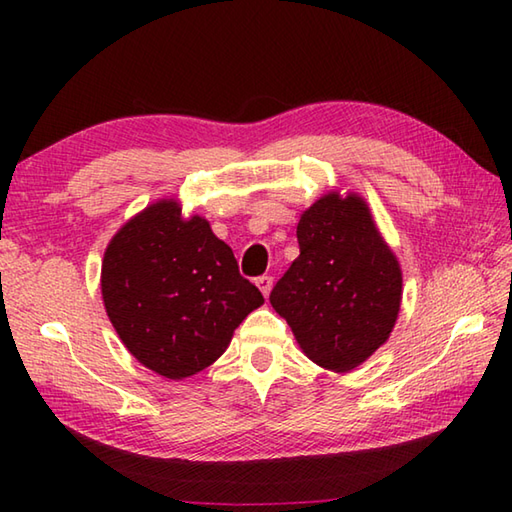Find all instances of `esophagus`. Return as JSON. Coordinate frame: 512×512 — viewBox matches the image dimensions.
Masks as SVG:
<instances>
[{
  "mask_svg": "<svg viewBox=\"0 0 512 512\" xmlns=\"http://www.w3.org/2000/svg\"><path fill=\"white\" fill-rule=\"evenodd\" d=\"M255 284H257V288H259V290H262V295H264V297H268V295H270V290H273V277H270V275L257 277Z\"/></svg>",
  "mask_w": 512,
  "mask_h": 512,
  "instance_id": "obj_1",
  "label": "esophagus"
}]
</instances>
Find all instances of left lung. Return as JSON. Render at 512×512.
I'll use <instances>...</instances> for the list:
<instances>
[{
	"instance_id": "8db88e82",
	"label": "left lung",
	"mask_w": 512,
	"mask_h": 512,
	"mask_svg": "<svg viewBox=\"0 0 512 512\" xmlns=\"http://www.w3.org/2000/svg\"><path fill=\"white\" fill-rule=\"evenodd\" d=\"M299 257L270 292L312 363L336 374L365 363L394 330L402 270L361 195L330 191L301 213Z\"/></svg>"
}]
</instances>
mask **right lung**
<instances>
[{
	"label": "right lung",
	"mask_w": 512,
	"mask_h": 512,
	"mask_svg": "<svg viewBox=\"0 0 512 512\" xmlns=\"http://www.w3.org/2000/svg\"><path fill=\"white\" fill-rule=\"evenodd\" d=\"M101 295L118 339L169 380L202 372L264 303L235 255L200 215L162 198L127 220L105 248Z\"/></svg>",
	"instance_id": "right-lung-1"
}]
</instances>
